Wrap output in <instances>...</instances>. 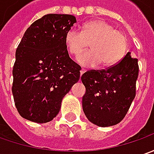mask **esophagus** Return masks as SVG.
<instances>
[{
    "mask_svg": "<svg viewBox=\"0 0 154 154\" xmlns=\"http://www.w3.org/2000/svg\"><path fill=\"white\" fill-rule=\"evenodd\" d=\"M84 72H85V71H84L83 69H82V70L80 71V76H82V75L83 74V73H84Z\"/></svg>",
    "mask_w": 154,
    "mask_h": 154,
    "instance_id": "obj_1",
    "label": "esophagus"
}]
</instances>
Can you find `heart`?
<instances>
[{
	"mask_svg": "<svg viewBox=\"0 0 154 154\" xmlns=\"http://www.w3.org/2000/svg\"><path fill=\"white\" fill-rule=\"evenodd\" d=\"M68 53L73 56L80 54L88 43L90 50L77 57V62L83 67L112 66L123 58L126 52V38L112 25L103 20L89 21L82 27V31L70 29L65 35Z\"/></svg>",
	"mask_w": 154,
	"mask_h": 154,
	"instance_id": "b5f03b06",
	"label": "heart"
}]
</instances>
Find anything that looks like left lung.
<instances>
[{
	"mask_svg": "<svg viewBox=\"0 0 154 154\" xmlns=\"http://www.w3.org/2000/svg\"><path fill=\"white\" fill-rule=\"evenodd\" d=\"M138 60L127 53L106 70L88 71L81 80L86 88L82 110L88 121L100 127L118 125L125 117L135 96Z\"/></svg>",
	"mask_w": 154,
	"mask_h": 154,
	"instance_id": "obj_1",
	"label": "left lung"
}]
</instances>
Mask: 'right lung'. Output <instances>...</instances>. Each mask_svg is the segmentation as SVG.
<instances>
[{"label": "right lung", "mask_w": 154, "mask_h": 154, "mask_svg": "<svg viewBox=\"0 0 154 154\" xmlns=\"http://www.w3.org/2000/svg\"><path fill=\"white\" fill-rule=\"evenodd\" d=\"M77 22L70 14H46L26 29L15 54L13 95L22 118L50 122L65 95L80 78L81 67L70 58L65 35Z\"/></svg>", "instance_id": "right-lung-1"}]
</instances>
